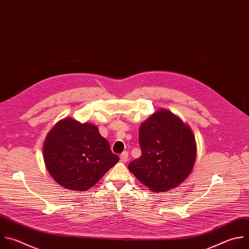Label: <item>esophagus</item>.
Returning a JSON list of instances; mask_svg holds the SVG:
<instances>
[{
    "instance_id": "obj_1",
    "label": "esophagus",
    "mask_w": 249,
    "mask_h": 249,
    "mask_svg": "<svg viewBox=\"0 0 249 249\" xmlns=\"http://www.w3.org/2000/svg\"><path fill=\"white\" fill-rule=\"evenodd\" d=\"M120 158L123 162H126L128 160V152L127 151H124L121 155H120Z\"/></svg>"
}]
</instances>
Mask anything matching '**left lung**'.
Segmentation results:
<instances>
[{
	"label": "left lung",
	"instance_id": "obj_1",
	"mask_svg": "<svg viewBox=\"0 0 249 249\" xmlns=\"http://www.w3.org/2000/svg\"><path fill=\"white\" fill-rule=\"evenodd\" d=\"M141 156L128 170L155 192L179 185L190 174L196 159L191 129L178 117L160 110L148 118L138 134Z\"/></svg>",
	"mask_w": 249,
	"mask_h": 249
}]
</instances>
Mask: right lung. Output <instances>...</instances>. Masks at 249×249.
<instances>
[{
    "mask_svg": "<svg viewBox=\"0 0 249 249\" xmlns=\"http://www.w3.org/2000/svg\"><path fill=\"white\" fill-rule=\"evenodd\" d=\"M44 161L48 172L63 187L84 191L120 160L110 144L91 124L60 121L47 135Z\"/></svg>",
    "mask_w": 249,
    "mask_h": 249,
    "instance_id": "1",
    "label": "right lung"
}]
</instances>
